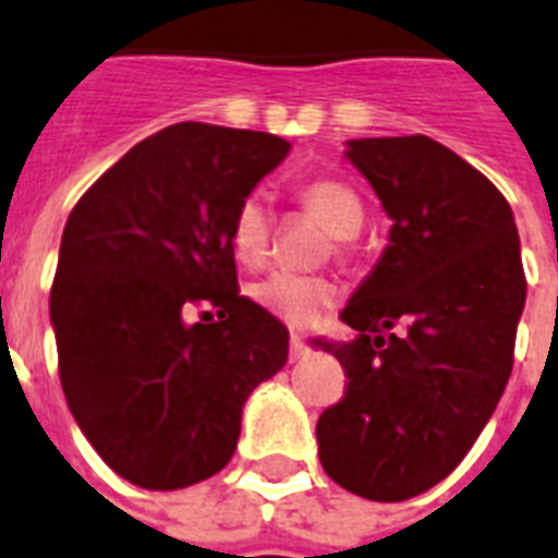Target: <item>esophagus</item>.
Returning <instances> with one entry per match:
<instances>
[{"label": "esophagus", "mask_w": 558, "mask_h": 558, "mask_svg": "<svg viewBox=\"0 0 558 558\" xmlns=\"http://www.w3.org/2000/svg\"><path fill=\"white\" fill-rule=\"evenodd\" d=\"M288 356H291V363H296V360L307 356V345L300 340V337H291V351H288Z\"/></svg>", "instance_id": "1"}]
</instances>
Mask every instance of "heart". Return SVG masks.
Returning a JSON list of instances; mask_svg holds the SVG:
<instances>
[{
    "instance_id": "b5f03b06",
    "label": "heart",
    "mask_w": 558,
    "mask_h": 558,
    "mask_svg": "<svg viewBox=\"0 0 558 558\" xmlns=\"http://www.w3.org/2000/svg\"><path fill=\"white\" fill-rule=\"evenodd\" d=\"M302 209L333 235V251H345L349 242L363 230V198L340 178H319L296 193ZM274 218L258 195H247L230 221V247L244 265H262L270 253ZM253 296L265 311L279 316L293 328H311L333 305V284L323 276L270 274L253 288Z\"/></svg>"
}]
</instances>
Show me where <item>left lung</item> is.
Listing matches in <instances>:
<instances>
[{"label":"left lung","mask_w":558,"mask_h":558,"mask_svg":"<svg viewBox=\"0 0 558 558\" xmlns=\"http://www.w3.org/2000/svg\"><path fill=\"white\" fill-rule=\"evenodd\" d=\"M345 158L391 230L342 311L356 340L319 342L349 377L316 423L319 461L354 496L405 501L447 478L496 412L527 282L510 204L452 149L360 137Z\"/></svg>","instance_id":"left-lung-1"}]
</instances>
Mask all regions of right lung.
Wrapping results in <instances>:
<instances>
[{"label": "right lung", "instance_id": "right-lung-1", "mask_svg": "<svg viewBox=\"0 0 558 558\" xmlns=\"http://www.w3.org/2000/svg\"><path fill=\"white\" fill-rule=\"evenodd\" d=\"M288 153L267 132L175 123L102 172L65 221L51 288L62 391L97 456L137 487L225 470L244 400L288 360V328L239 296L230 247L235 207ZM190 304L217 319L190 326Z\"/></svg>", "mask_w": 558, "mask_h": 558}]
</instances>
